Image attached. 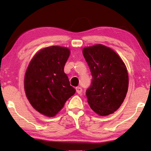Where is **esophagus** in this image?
Here are the masks:
<instances>
[{
    "instance_id": "esophagus-1",
    "label": "esophagus",
    "mask_w": 151,
    "mask_h": 151,
    "mask_svg": "<svg viewBox=\"0 0 151 151\" xmlns=\"http://www.w3.org/2000/svg\"><path fill=\"white\" fill-rule=\"evenodd\" d=\"M76 91H77V93L80 94L82 92V89H81L80 86H77V87H76Z\"/></svg>"
}]
</instances>
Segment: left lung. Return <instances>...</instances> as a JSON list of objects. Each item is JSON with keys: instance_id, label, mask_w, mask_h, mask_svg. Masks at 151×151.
Instances as JSON below:
<instances>
[{"instance_id": "obj_1", "label": "left lung", "mask_w": 151, "mask_h": 151, "mask_svg": "<svg viewBox=\"0 0 151 151\" xmlns=\"http://www.w3.org/2000/svg\"><path fill=\"white\" fill-rule=\"evenodd\" d=\"M82 52L92 75L86 91L90 108L101 116L114 113L124 102L129 88L125 64L113 50L101 44L83 48Z\"/></svg>"}]
</instances>
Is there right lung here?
<instances>
[{
	"label": "right lung",
	"instance_id": "right-lung-1",
	"mask_svg": "<svg viewBox=\"0 0 151 151\" xmlns=\"http://www.w3.org/2000/svg\"><path fill=\"white\" fill-rule=\"evenodd\" d=\"M70 50L65 47L51 46L35 55L24 79L26 96L39 113L53 117L76 92L64 72Z\"/></svg>",
	"mask_w": 151,
	"mask_h": 151
}]
</instances>
